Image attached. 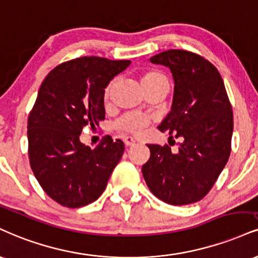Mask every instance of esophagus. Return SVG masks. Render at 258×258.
I'll list each match as a JSON object with an SVG mask.
<instances>
[{
	"instance_id": "1",
	"label": "esophagus",
	"mask_w": 258,
	"mask_h": 258,
	"mask_svg": "<svg viewBox=\"0 0 258 258\" xmlns=\"http://www.w3.org/2000/svg\"><path fill=\"white\" fill-rule=\"evenodd\" d=\"M123 143H125L126 147H132L136 144V141L131 136H126V137H123Z\"/></svg>"
}]
</instances>
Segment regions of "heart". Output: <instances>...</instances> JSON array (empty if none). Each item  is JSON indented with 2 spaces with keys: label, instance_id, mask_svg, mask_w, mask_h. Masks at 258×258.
Returning a JSON list of instances; mask_svg holds the SVG:
<instances>
[{
  "label": "heart",
  "instance_id": "obj_1",
  "mask_svg": "<svg viewBox=\"0 0 258 258\" xmlns=\"http://www.w3.org/2000/svg\"><path fill=\"white\" fill-rule=\"evenodd\" d=\"M141 83L143 88L145 90L151 88V86L159 85V84H166V85H168V80H167L166 76L157 70L145 71L141 77ZM110 90H111V85L108 86V89L105 90V96H107V97L108 95H109ZM148 122H149L148 117L143 116L141 114L131 113V114H126V115L120 117V119L116 121L115 126L119 130H122V131L135 133V132H138L139 130H142Z\"/></svg>",
  "mask_w": 258,
  "mask_h": 258
}]
</instances>
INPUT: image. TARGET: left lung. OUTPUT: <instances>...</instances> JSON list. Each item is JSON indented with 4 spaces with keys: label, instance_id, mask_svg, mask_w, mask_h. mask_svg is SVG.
Masks as SVG:
<instances>
[{
    "label": "left lung",
    "instance_id": "8db88e82",
    "mask_svg": "<svg viewBox=\"0 0 258 258\" xmlns=\"http://www.w3.org/2000/svg\"><path fill=\"white\" fill-rule=\"evenodd\" d=\"M150 61L168 67L174 79L172 109L159 130L181 143L175 154L168 145L148 144L150 159L142 173L159 200L186 206L206 196L227 163L232 105L219 71L201 55L172 49Z\"/></svg>",
    "mask_w": 258,
    "mask_h": 258
}]
</instances>
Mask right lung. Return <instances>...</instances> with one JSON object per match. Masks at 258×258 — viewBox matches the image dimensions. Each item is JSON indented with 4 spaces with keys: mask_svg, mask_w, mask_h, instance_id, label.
I'll return each instance as SVG.
<instances>
[{
    "mask_svg": "<svg viewBox=\"0 0 258 258\" xmlns=\"http://www.w3.org/2000/svg\"><path fill=\"white\" fill-rule=\"evenodd\" d=\"M84 56L55 67L40 85L27 121L33 174L49 197L67 208L95 202L122 156V141H102L95 149L80 142L85 126L104 120V89L130 66Z\"/></svg>",
    "mask_w": 258,
    "mask_h": 258,
    "instance_id": "add662e5",
    "label": "right lung"
}]
</instances>
